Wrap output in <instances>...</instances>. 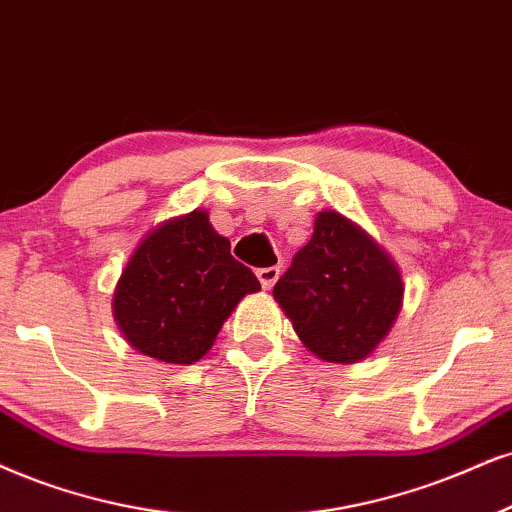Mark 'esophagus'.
<instances>
[{
	"label": "esophagus",
	"instance_id": "esophagus-1",
	"mask_svg": "<svg viewBox=\"0 0 512 512\" xmlns=\"http://www.w3.org/2000/svg\"><path fill=\"white\" fill-rule=\"evenodd\" d=\"M258 280H261L263 289H270L277 282V277H280V268L277 266H270V268H261L258 270Z\"/></svg>",
	"mask_w": 512,
	"mask_h": 512
}]
</instances>
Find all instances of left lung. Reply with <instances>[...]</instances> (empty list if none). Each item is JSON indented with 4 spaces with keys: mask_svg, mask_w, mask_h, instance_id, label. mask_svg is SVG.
Wrapping results in <instances>:
<instances>
[{
    "mask_svg": "<svg viewBox=\"0 0 512 512\" xmlns=\"http://www.w3.org/2000/svg\"><path fill=\"white\" fill-rule=\"evenodd\" d=\"M273 296L308 351L330 363H358L396 323L403 280L368 232L342 213L323 211Z\"/></svg>",
    "mask_w": 512,
    "mask_h": 512,
    "instance_id": "8db88e82",
    "label": "left lung"
}]
</instances>
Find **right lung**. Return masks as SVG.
<instances>
[{
	"mask_svg": "<svg viewBox=\"0 0 512 512\" xmlns=\"http://www.w3.org/2000/svg\"><path fill=\"white\" fill-rule=\"evenodd\" d=\"M261 282L230 254L206 211L173 218L142 239L113 292V318L130 346L163 363L192 365Z\"/></svg>",
	"mask_w": 512,
	"mask_h": 512,
	"instance_id": "add662e5",
	"label": "right lung"
}]
</instances>
